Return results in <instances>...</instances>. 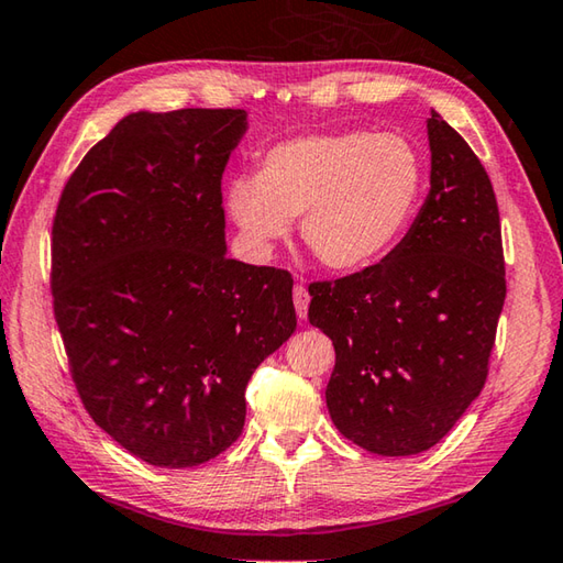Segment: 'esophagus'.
<instances>
[{"label": "esophagus", "mask_w": 563, "mask_h": 563, "mask_svg": "<svg viewBox=\"0 0 563 563\" xmlns=\"http://www.w3.org/2000/svg\"><path fill=\"white\" fill-rule=\"evenodd\" d=\"M309 289H306L303 284H296L294 286V306H296V316L301 318V321H306V316H309Z\"/></svg>", "instance_id": "34e87169"}]
</instances>
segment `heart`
I'll list each match as a JSON object with an SVG mask.
<instances>
[{
	"label": "heart",
	"mask_w": 563,
	"mask_h": 563,
	"mask_svg": "<svg viewBox=\"0 0 563 563\" xmlns=\"http://www.w3.org/2000/svg\"><path fill=\"white\" fill-rule=\"evenodd\" d=\"M423 194V158L399 134H306L264 152L257 176H235L225 208L254 257L301 220L323 267L360 272L407 235Z\"/></svg>",
	"instance_id": "1"
}]
</instances>
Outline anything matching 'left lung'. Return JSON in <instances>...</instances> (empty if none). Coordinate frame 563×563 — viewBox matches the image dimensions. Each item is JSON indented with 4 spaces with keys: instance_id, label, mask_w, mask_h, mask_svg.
Instances as JSON below:
<instances>
[{
    "instance_id": "8db88e82",
    "label": "left lung",
    "mask_w": 563,
    "mask_h": 563,
    "mask_svg": "<svg viewBox=\"0 0 563 563\" xmlns=\"http://www.w3.org/2000/svg\"><path fill=\"white\" fill-rule=\"evenodd\" d=\"M427 132L431 188L407 235L373 267L309 286V321L335 347L328 411L377 455L429 451L463 417L507 294L490 178L437 110Z\"/></svg>"
}]
</instances>
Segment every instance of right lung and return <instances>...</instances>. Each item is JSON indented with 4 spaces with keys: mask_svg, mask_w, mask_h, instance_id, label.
<instances>
[{
    "mask_svg": "<svg viewBox=\"0 0 563 563\" xmlns=\"http://www.w3.org/2000/svg\"><path fill=\"white\" fill-rule=\"evenodd\" d=\"M245 132V110L126 114L53 220V311L78 395L158 468L232 446L252 373L296 331L291 274L228 260L220 181Z\"/></svg>",
    "mask_w": 563,
    "mask_h": 563,
    "instance_id": "add662e5",
    "label": "right lung"
}]
</instances>
